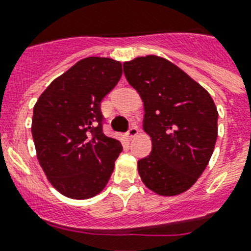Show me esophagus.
I'll use <instances>...</instances> for the list:
<instances>
[{
    "mask_svg": "<svg viewBox=\"0 0 251 251\" xmlns=\"http://www.w3.org/2000/svg\"><path fill=\"white\" fill-rule=\"evenodd\" d=\"M138 131H139L138 126L137 125H131L129 127V130H127V135H129L130 138H133V137H135V135H137Z\"/></svg>",
    "mask_w": 251,
    "mask_h": 251,
    "instance_id": "1",
    "label": "esophagus"
}]
</instances>
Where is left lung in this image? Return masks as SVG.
<instances>
[{
    "label": "left lung",
    "instance_id": "8db88e82",
    "mask_svg": "<svg viewBox=\"0 0 251 251\" xmlns=\"http://www.w3.org/2000/svg\"><path fill=\"white\" fill-rule=\"evenodd\" d=\"M130 86L145 102L143 127L152 151L138 161L145 185L160 195H177L195 183L214 152L218 110L210 94L161 57L124 64Z\"/></svg>",
    "mask_w": 251,
    "mask_h": 251
}]
</instances>
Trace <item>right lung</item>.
Wrapping results in <instances>:
<instances>
[{"label": "right lung", "mask_w": 251, "mask_h": 251, "mask_svg": "<svg viewBox=\"0 0 251 251\" xmlns=\"http://www.w3.org/2000/svg\"><path fill=\"white\" fill-rule=\"evenodd\" d=\"M121 75V62L88 57L53 80L33 106L37 159L68 198H92L109 181L122 146L102 131L101 101Z\"/></svg>", "instance_id": "right-lung-1"}]
</instances>
